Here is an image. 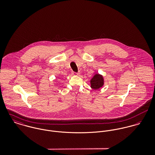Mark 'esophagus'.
Returning <instances> with one entry per match:
<instances>
[{
	"label": "esophagus",
	"instance_id": "34e87169",
	"mask_svg": "<svg viewBox=\"0 0 155 155\" xmlns=\"http://www.w3.org/2000/svg\"><path fill=\"white\" fill-rule=\"evenodd\" d=\"M73 74L78 76V75H79V74H80V72H78V73H73Z\"/></svg>",
	"mask_w": 155,
	"mask_h": 155
}]
</instances>
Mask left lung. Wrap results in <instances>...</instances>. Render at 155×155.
<instances>
[{"mask_svg": "<svg viewBox=\"0 0 155 155\" xmlns=\"http://www.w3.org/2000/svg\"><path fill=\"white\" fill-rule=\"evenodd\" d=\"M91 87L94 89H98L104 85V79L102 75L95 74L90 81Z\"/></svg>", "mask_w": 155, "mask_h": 155, "instance_id": "left-lung-1", "label": "left lung"}]
</instances>
